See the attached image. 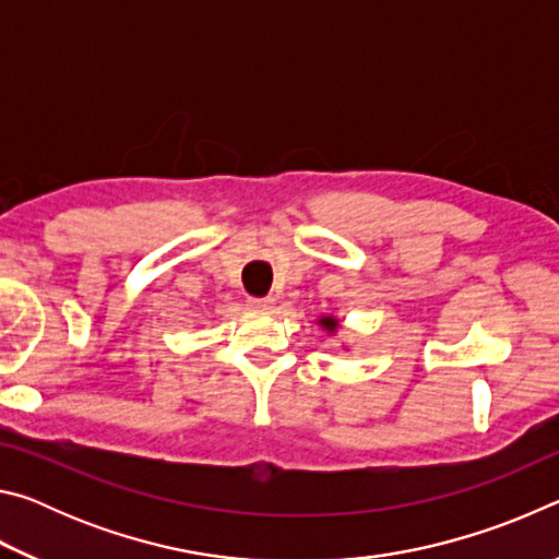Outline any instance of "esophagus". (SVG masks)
<instances>
[{
	"label": "esophagus",
	"instance_id": "1",
	"mask_svg": "<svg viewBox=\"0 0 559 559\" xmlns=\"http://www.w3.org/2000/svg\"><path fill=\"white\" fill-rule=\"evenodd\" d=\"M246 306H249L251 310H273V298L271 296H266V298L251 296L249 300H246Z\"/></svg>",
	"mask_w": 559,
	"mask_h": 559
}]
</instances>
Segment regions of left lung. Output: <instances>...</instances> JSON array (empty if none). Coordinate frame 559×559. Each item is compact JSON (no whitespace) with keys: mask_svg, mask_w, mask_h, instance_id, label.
Returning <instances> with one entry per match:
<instances>
[{"mask_svg":"<svg viewBox=\"0 0 559 559\" xmlns=\"http://www.w3.org/2000/svg\"><path fill=\"white\" fill-rule=\"evenodd\" d=\"M323 325H325V328H330V330H335V320H330V318H323Z\"/></svg>","mask_w":559,"mask_h":559,"instance_id":"1","label":"left lung"}]
</instances>
